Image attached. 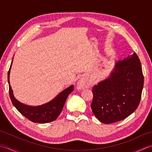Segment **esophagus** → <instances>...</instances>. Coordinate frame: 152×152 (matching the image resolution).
<instances>
[{
    "instance_id": "1",
    "label": "esophagus",
    "mask_w": 152,
    "mask_h": 152,
    "mask_svg": "<svg viewBox=\"0 0 152 152\" xmlns=\"http://www.w3.org/2000/svg\"><path fill=\"white\" fill-rule=\"evenodd\" d=\"M89 87V83L84 79H80L77 82V88L78 89H83L85 88H88Z\"/></svg>"
}]
</instances>
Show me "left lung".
I'll return each instance as SVG.
<instances>
[{"label":"left lung","instance_id":"left-lung-1","mask_svg":"<svg viewBox=\"0 0 152 152\" xmlns=\"http://www.w3.org/2000/svg\"><path fill=\"white\" fill-rule=\"evenodd\" d=\"M143 86L141 63L134 52L115 63L108 78L92 88L93 113L106 124L123 120L138 108Z\"/></svg>","mask_w":152,"mask_h":152}]
</instances>
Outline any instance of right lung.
I'll return each instance as SVG.
<instances>
[{
    "mask_svg": "<svg viewBox=\"0 0 152 152\" xmlns=\"http://www.w3.org/2000/svg\"><path fill=\"white\" fill-rule=\"evenodd\" d=\"M13 61L8 73V82L9 84V94L12 104L16 109L30 121L39 124H46L53 121L58 118L64 107L66 100L74 90V86L71 85L64 89L50 101L39 106H29L24 104L15 98L13 90L10 84V73Z\"/></svg>",
    "mask_w": 152,
    "mask_h": 152,
    "instance_id": "add662e5",
    "label": "right lung"
}]
</instances>
